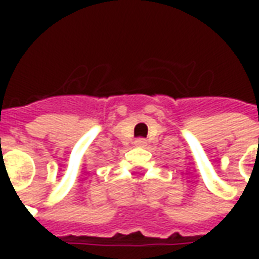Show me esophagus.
Listing matches in <instances>:
<instances>
[{
    "mask_svg": "<svg viewBox=\"0 0 259 259\" xmlns=\"http://www.w3.org/2000/svg\"><path fill=\"white\" fill-rule=\"evenodd\" d=\"M136 147H144L147 146V141L144 140V139H137V140L135 141Z\"/></svg>",
    "mask_w": 259,
    "mask_h": 259,
    "instance_id": "34e87169",
    "label": "esophagus"
}]
</instances>
